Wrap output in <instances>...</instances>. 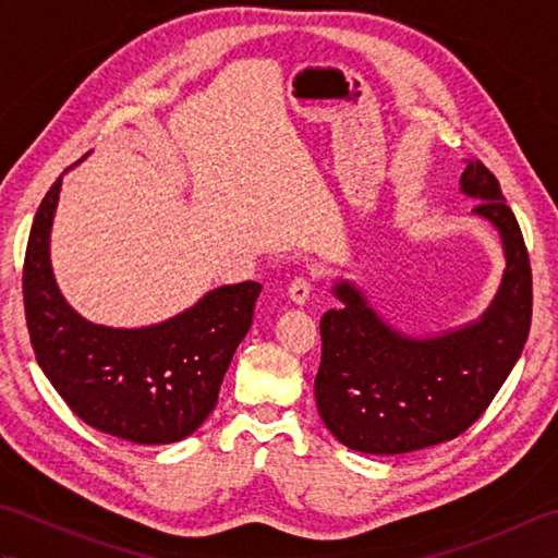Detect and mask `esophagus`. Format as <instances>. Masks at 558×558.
I'll use <instances>...</instances> for the list:
<instances>
[{
    "mask_svg": "<svg viewBox=\"0 0 558 558\" xmlns=\"http://www.w3.org/2000/svg\"><path fill=\"white\" fill-rule=\"evenodd\" d=\"M312 286H314V280H312L310 276H298V278H294V280L290 282V288H288L290 300H292L294 304H304L306 300H310Z\"/></svg>",
    "mask_w": 558,
    "mask_h": 558,
    "instance_id": "esophagus-1",
    "label": "esophagus"
}]
</instances>
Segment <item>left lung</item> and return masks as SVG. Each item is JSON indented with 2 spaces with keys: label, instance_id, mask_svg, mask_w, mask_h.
<instances>
[{
  "label": "left lung",
  "instance_id": "obj_1",
  "mask_svg": "<svg viewBox=\"0 0 558 558\" xmlns=\"http://www.w3.org/2000/svg\"><path fill=\"white\" fill-rule=\"evenodd\" d=\"M460 189L501 234L506 272L477 324L438 338H412L384 324L348 282L338 310L322 318L318 414L340 444L360 453L398 456L460 436L489 408L525 348L532 322V268L501 184L482 160Z\"/></svg>",
  "mask_w": 558,
  "mask_h": 558
}]
</instances>
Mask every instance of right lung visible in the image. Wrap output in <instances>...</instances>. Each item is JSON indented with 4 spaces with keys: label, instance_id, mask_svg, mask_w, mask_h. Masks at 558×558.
Listing matches in <instances>:
<instances>
[{
    "label": "right lung",
    "instance_id": "add662e5",
    "mask_svg": "<svg viewBox=\"0 0 558 558\" xmlns=\"http://www.w3.org/2000/svg\"><path fill=\"white\" fill-rule=\"evenodd\" d=\"M62 177L35 213L23 306L40 369L93 429L141 446L182 441L206 422L222 376L252 328L260 286L236 282L208 292L180 316L148 328H108L81 318L57 290L50 228Z\"/></svg>",
    "mask_w": 558,
    "mask_h": 558
}]
</instances>
